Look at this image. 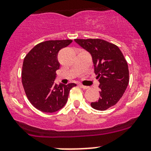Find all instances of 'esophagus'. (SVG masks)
I'll list each match as a JSON object with an SVG mask.
<instances>
[{
    "label": "esophagus",
    "mask_w": 151,
    "mask_h": 151,
    "mask_svg": "<svg viewBox=\"0 0 151 151\" xmlns=\"http://www.w3.org/2000/svg\"><path fill=\"white\" fill-rule=\"evenodd\" d=\"M79 86L81 87V88L84 89V90H87V89L89 88V87H87V86H84V85H81V84H79Z\"/></svg>",
    "instance_id": "34e87169"
}]
</instances>
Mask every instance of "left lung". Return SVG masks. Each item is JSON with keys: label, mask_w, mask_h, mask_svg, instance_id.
Instances as JSON below:
<instances>
[{"label": "left lung", "mask_w": 151, "mask_h": 151, "mask_svg": "<svg viewBox=\"0 0 151 151\" xmlns=\"http://www.w3.org/2000/svg\"><path fill=\"white\" fill-rule=\"evenodd\" d=\"M90 53L100 84L99 99L90 104L93 108L105 110L115 105L129 83L128 65L119 48L101 39H75Z\"/></svg>", "instance_id": "8db88e82"}]
</instances>
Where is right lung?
<instances>
[{"instance_id": "add662e5", "label": "right lung", "mask_w": 151, "mask_h": 151, "mask_svg": "<svg viewBox=\"0 0 151 151\" xmlns=\"http://www.w3.org/2000/svg\"><path fill=\"white\" fill-rule=\"evenodd\" d=\"M72 40L47 41L37 44L25 56L21 77L27 99L40 111L54 113L67 103L70 90L76 84L55 83L60 67L58 54Z\"/></svg>"}]
</instances>
